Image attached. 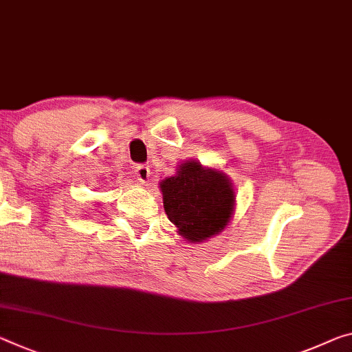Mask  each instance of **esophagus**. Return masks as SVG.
<instances>
[{"instance_id":"obj_1","label":"esophagus","mask_w":352,"mask_h":352,"mask_svg":"<svg viewBox=\"0 0 352 352\" xmlns=\"http://www.w3.org/2000/svg\"><path fill=\"white\" fill-rule=\"evenodd\" d=\"M135 174H136L138 180H141L142 183H146V182L148 180V177H150L148 166H146V164H138V166L135 167Z\"/></svg>"}]
</instances>
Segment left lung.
<instances>
[{
  "mask_svg": "<svg viewBox=\"0 0 352 352\" xmlns=\"http://www.w3.org/2000/svg\"><path fill=\"white\" fill-rule=\"evenodd\" d=\"M164 210L180 235L202 243L230 221L235 194L224 174L204 169L196 161L183 163L178 174L161 182Z\"/></svg>",
  "mask_w": 352,
  "mask_h": 352,
  "instance_id": "obj_1",
  "label": "left lung"
}]
</instances>
